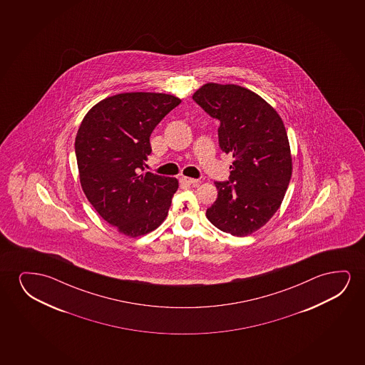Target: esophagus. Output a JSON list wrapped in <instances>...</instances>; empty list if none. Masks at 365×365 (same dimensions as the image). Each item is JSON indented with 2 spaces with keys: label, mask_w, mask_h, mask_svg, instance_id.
I'll use <instances>...</instances> for the list:
<instances>
[{
  "label": "esophagus",
  "mask_w": 365,
  "mask_h": 365,
  "mask_svg": "<svg viewBox=\"0 0 365 365\" xmlns=\"http://www.w3.org/2000/svg\"><path fill=\"white\" fill-rule=\"evenodd\" d=\"M180 182L182 185H198L200 180H195V178H190V177H180Z\"/></svg>",
  "instance_id": "34e87169"
}]
</instances>
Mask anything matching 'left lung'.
Segmentation results:
<instances>
[{
  "label": "left lung",
  "mask_w": 365,
  "mask_h": 365,
  "mask_svg": "<svg viewBox=\"0 0 365 365\" xmlns=\"http://www.w3.org/2000/svg\"><path fill=\"white\" fill-rule=\"evenodd\" d=\"M193 100L220 120V150L235 158L230 180L215 182L218 197L205 215L225 233L252 235L278 210L289 185L284 123L269 103L240 86L205 83Z\"/></svg>",
  "instance_id": "left-lung-1"
}]
</instances>
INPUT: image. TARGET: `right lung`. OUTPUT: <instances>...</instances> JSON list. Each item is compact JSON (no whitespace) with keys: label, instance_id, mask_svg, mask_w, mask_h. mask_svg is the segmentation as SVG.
<instances>
[{"label":"right lung","instance_id":"1","mask_svg":"<svg viewBox=\"0 0 365 365\" xmlns=\"http://www.w3.org/2000/svg\"><path fill=\"white\" fill-rule=\"evenodd\" d=\"M180 103L165 93H120L93 106L81 123L75 150L82 190L122 235H147L168 215L178 180L142 172L150 133Z\"/></svg>","mask_w":365,"mask_h":365}]
</instances>
